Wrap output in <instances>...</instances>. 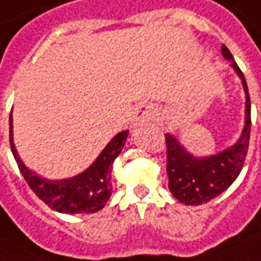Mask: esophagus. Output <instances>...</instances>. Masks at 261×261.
I'll return each mask as SVG.
<instances>
[{"label": "esophagus", "instance_id": "esophagus-1", "mask_svg": "<svg viewBox=\"0 0 261 261\" xmlns=\"http://www.w3.org/2000/svg\"><path fill=\"white\" fill-rule=\"evenodd\" d=\"M156 115V109L152 103H142L136 108L134 112V121L137 122H145V121H150Z\"/></svg>", "mask_w": 261, "mask_h": 261}]
</instances>
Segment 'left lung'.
Returning <instances> with one entry per match:
<instances>
[{"mask_svg":"<svg viewBox=\"0 0 261 261\" xmlns=\"http://www.w3.org/2000/svg\"><path fill=\"white\" fill-rule=\"evenodd\" d=\"M222 54L232 62V68L242 81L245 91V125L242 136L235 145L220 153L207 158H195L174 136L165 134L167 143V173L168 188L173 196L181 204L199 205L219 196L239 176L248 152L251 131V101L247 81L242 70L238 68L229 48L223 44Z\"/></svg>","mask_w":261,"mask_h":261,"instance_id":"obj_1","label":"left lung"}]
</instances>
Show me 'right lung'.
Instances as JSON below:
<instances>
[{"label":"right lung","instance_id":"right-lung-1","mask_svg":"<svg viewBox=\"0 0 261 261\" xmlns=\"http://www.w3.org/2000/svg\"><path fill=\"white\" fill-rule=\"evenodd\" d=\"M127 137V130L118 133L84 173L65 180H47L31 171L20 160L13 143V125L10 115V146L22 176L39 199L54 211L65 214H91L106 205L112 195L111 168L125 145Z\"/></svg>","mask_w":261,"mask_h":261}]
</instances>
